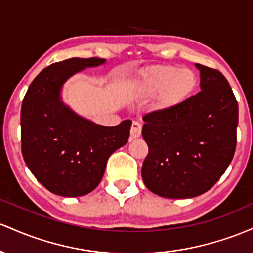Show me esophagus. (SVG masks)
<instances>
[{
  "instance_id": "obj_1",
  "label": "esophagus",
  "mask_w": 253,
  "mask_h": 253,
  "mask_svg": "<svg viewBox=\"0 0 253 253\" xmlns=\"http://www.w3.org/2000/svg\"><path fill=\"white\" fill-rule=\"evenodd\" d=\"M142 131V126L138 122H132L131 129H130V138L131 140H135V138H138L141 136Z\"/></svg>"
}]
</instances>
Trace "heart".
Segmentation results:
<instances>
[{"instance_id":"1","label":"heart","mask_w":253,"mask_h":253,"mask_svg":"<svg viewBox=\"0 0 253 253\" xmlns=\"http://www.w3.org/2000/svg\"><path fill=\"white\" fill-rule=\"evenodd\" d=\"M198 78L194 70L177 65L158 64L141 73L135 86V94L141 99H150L153 110L169 112L178 109L195 93Z\"/></svg>"}]
</instances>
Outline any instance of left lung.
I'll return each mask as SVG.
<instances>
[{
  "mask_svg": "<svg viewBox=\"0 0 253 253\" xmlns=\"http://www.w3.org/2000/svg\"><path fill=\"white\" fill-rule=\"evenodd\" d=\"M201 92L178 109L143 117L148 155L144 185L166 198H191L214 186L231 164L237 146L239 110L225 76L196 63Z\"/></svg>",
  "mask_w": 253,
  "mask_h": 253,
  "instance_id": "left-lung-1",
  "label": "left lung"
}]
</instances>
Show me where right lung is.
<instances>
[{
  "label": "right lung",
  "mask_w": 253,
  "mask_h": 253,
  "mask_svg": "<svg viewBox=\"0 0 253 253\" xmlns=\"http://www.w3.org/2000/svg\"><path fill=\"white\" fill-rule=\"evenodd\" d=\"M104 58H69L42 69L21 106V150L30 171L50 192L79 197L93 191L115 150L127 142L131 121L115 126L81 117L62 100L65 81Z\"/></svg>",
  "instance_id": "right-lung-1"
}]
</instances>
